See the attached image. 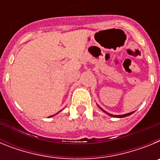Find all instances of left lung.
<instances>
[{
  "mask_svg": "<svg viewBox=\"0 0 160 160\" xmlns=\"http://www.w3.org/2000/svg\"><path fill=\"white\" fill-rule=\"evenodd\" d=\"M98 107H99V108L101 109V110H102V111H103V112H104V113H106V114H108V115H110V116H111V117H114V118H124V117L129 116V115H131V114H132L133 113L135 112V111H132V112H131V113H128V114H122V115H114V114H110V113H107V111H104V110H103L102 108H101V107H100L99 106H98Z\"/></svg>",
  "mask_w": 160,
  "mask_h": 160,
  "instance_id": "obj_1",
  "label": "left lung"
}]
</instances>
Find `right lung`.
Masks as SVG:
<instances>
[{
	"label": "right lung",
	"mask_w": 160,
	"mask_h": 160,
	"mask_svg": "<svg viewBox=\"0 0 160 160\" xmlns=\"http://www.w3.org/2000/svg\"><path fill=\"white\" fill-rule=\"evenodd\" d=\"M55 114H53V115H51V116H49V117H53V116H54Z\"/></svg>",
	"instance_id": "right-lung-1"
}]
</instances>
